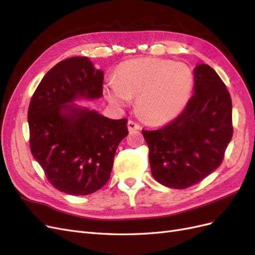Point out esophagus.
<instances>
[{
	"mask_svg": "<svg viewBox=\"0 0 255 255\" xmlns=\"http://www.w3.org/2000/svg\"><path fill=\"white\" fill-rule=\"evenodd\" d=\"M127 126H128L129 132L133 131V130H139V129L141 128L139 124H136V123H135V122H133V121H129V122H128V124H127Z\"/></svg>",
	"mask_w": 255,
	"mask_h": 255,
	"instance_id": "esophagus-1",
	"label": "esophagus"
}]
</instances>
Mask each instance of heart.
<instances>
[{"mask_svg":"<svg viewBox=\"0 0 255 255\" xmlns=\"http://www.w3.org/2000/svg\"><path fill=\"white\" fill-rule=\"evenodd\" d=\"M193 89L188 65L157 59H137L120 65L116 80L105 86V96L113 106H125L136 96L137 111L149 122L162 124L183 112Z\"/></svg>","mask_w":255,"mask_h":255,"instance_id":"heart-1","label":"heart"}]
</instances>
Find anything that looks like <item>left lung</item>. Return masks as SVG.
Masks as SVG:
<instances>
[{
    "label": "left lung",
    "instance_id": "1",
    "mask_svg": "<svg viewBox=\"0 0 255 255\" xmlns=\"http://www.w3.org/2000/svg\"><path fill=\"white\" fill-rule=\"evenodd\" d=\"M193 74V95L178 118L161 129L142 130L152 177L174 189L191 187L212 174L233 135L227 86L209 65H198Z\"/></svg>",
    "mask_w": 255,
    "mask_h": 255
}]
</instances>
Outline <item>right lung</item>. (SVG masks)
<instances>
[{
  "label": "right lung",
  "mask_w": 255,
  "mask_h": 255,
  "mask_svg": "<svg viewBox=\"0 0 255 255\" xmlns=\"http://www.w3.org/2000/svg\"><path fill=\"white\" fill-rule=\"evenodd\" d=\"M104 71L86 56L57 63L42 78L28 106L30 147L57 190L87 195L111 175L116 148L128 135L127 120H111L77 100L103 96Z\"/></svg>",
  "instance_id": "right-lung-1"
}]
</instances>
